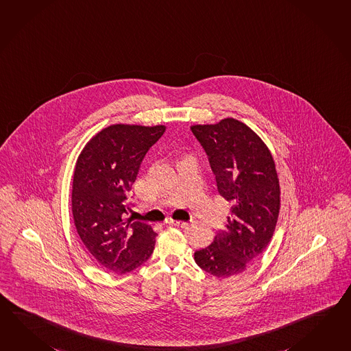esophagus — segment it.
<instances>
[{
  "instance_id": "1",
  "label": "esophagus",
  "mask_w": 351,
  "mask_h": 351,
  "mask_svg": "<svg viewBox=\"0 0 351 351\" xmlns=\"http://www.w3.org/2000/svg\"><path fill=\"white\" fill-rule=\"evenodd\" d=\"M167 223H169V224H172V226H181V228L189 226V223H187V221H181V220H172V219L167 220Z\"/></svg>"
}]
</instances>
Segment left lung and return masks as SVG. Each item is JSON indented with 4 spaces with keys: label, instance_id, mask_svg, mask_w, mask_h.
<instances>
[{
    "label": "left lung",
    "instance_id": "1",
    "mask_svg": "<svg viewBox=\"0 0 351 351\" xmlns=\"http://www.w3.org/2000/svg\"><path fill=\"white\" fill-rule=\"evenodd\" d=\"M206 152L219 194L233 203L226 230L195 252L205 272L228 278L244 272L272 239L280 214V181L271 151L257 133L234 118L191 125Z\"/></svg>",
    "mask_w": 351,
    "mask_h": 351
}]
</instances>
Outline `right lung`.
<instances>
[{"label": "right lung", "instance_id": "1", "mask_svg": "<svg viewBox=\"0 0 351 351\" xmlns=\"http://www.w3.org/2000/svg\"><path fill=\"white\" fill-rule=\"evenodd\" d=\"M165 125H112L80 152L73 178L71 211L79 237L97 263L123 274L151 257L157 234L151 226L125 220L133 182L148 149Z\"/></svg>", "mask_w": 351, "mask_h": 351}]
</instances>
